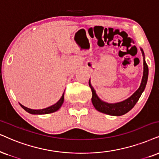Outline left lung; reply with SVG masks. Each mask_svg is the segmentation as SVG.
Returning a JSON list of instances; mask_svg holds the SVG:
<instances>
[{"instance_id":"8db88e82","label":"left lung","mask_w":159,"mask_h":159,"mask_svg":"<svg viewBox=\"0 0 159 159\" xmlns=\"http://www.w3.org/2000/svg\"><path fill=\"white\" fill-rule=\"evenodd\" d=\"M141 51L142 55L144 56L143 59V65H144V71H143V76H142V79L140 86L139 89L134 92V93L128 98V99L123 100L122 102L116 103H108L106 102H104L98 98V96L96 94L95 90L92 87L90 79L89 81V85L92 89V103L93 104L94 107L95 108L96 110L98 111L102 112L103 114H108V115L112 116H121L123 114H126L127 112L130 111V109L134 108V106L136 105L137 101L139 99L140 96L142 94V92L145 89V86L148 82V67L147 65L145 60H144V54L143 50L141 48Z\"/></svg>"}]
</instances>
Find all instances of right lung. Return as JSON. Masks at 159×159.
Masks as SVG:
<instances>
[{
	"mask_svg": "<svg viewBox=\"0 0 159 159\" xmlns=\"http://www.w3.org/2000/svg\"><path fill=\"white\" fill-rule=\"evenodd\" d=\"M64 95H65V92H64L61 98H60V100L57 102V103H55L53 106H49V107L43 108V109H31V108L25 107V106H23L20 103V105L21 107L23 108L25 111L29 112V113L31 114H46L53 113V112L58 111V110L61 108V105L64 103V98H65V96Z\"/></svg>",
	"mask_w": 159,
	"mask_h": 159,
	"instance_id": "add662e5",
	"label": "right lung"
}]
</instances>
